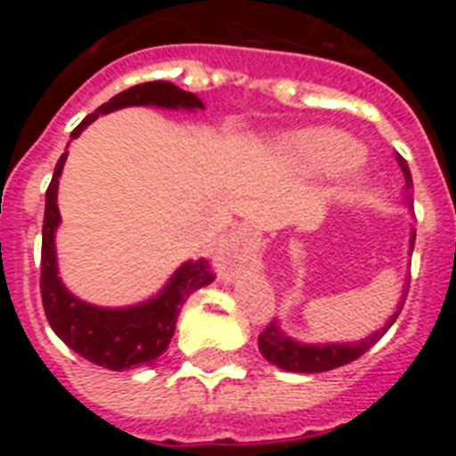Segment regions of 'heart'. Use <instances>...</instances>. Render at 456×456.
<instances>
[{
	"label": "heart",
	"instance_id": "obj_1",
	"mask_svg": "<svg viewBox=\"0 0 456 456\" xmlns=\"http://www.w3.org/2000/svg\"><path fill=\"white\" fill-rule=\"evenodd\" d=\"M278 148L310 171H342L358 164L363 157V148L352 136L329 127H313L281 136ZM356 184L358 178H352L347 189H354Z\"/></svg>",
	"mask_w": 456,
	"mask_h": 456
}]
</instances>
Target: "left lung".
I'll return each mask as SVG.
<instances>
[{
	"label": "left lung",
	"instance_id": "1",
	"mask_svg": "<svg viewBox=\"0 0 456 456\" xmlns=\"http://www.w3.org/2000/svg\"><path fill=\"white\" fill-rule=\"evenodd\" d=\"M397 164H400L402 173H404V203L409 205V209H413V180H411V171L409 164L402 159V155H397ZM413 244H416V231L411 228V237H409V253H413ZM406 292H409V278H406L404 289H402V299L397 304V310H395L393 315L388 317L381 329H377L374 333H370L368 338L358 342H301L297 338L288 336V333L281 329L276 320L260 333L257 338V347H260V354L267 358L269 363L276 365V368L285 370V372H299V374H317V372H326V370H336L340 365H347L352 361H356L358 356H363L370 347H372L374 342L381 340L386 331H388L390 326L395 324L397 315L402 313V305L406 301Z\"/></svg>",
	"mask_w": 456,
	"mask_h": 456
}]
</instances>
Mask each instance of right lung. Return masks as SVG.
Returning <instances> with one entry per match:
<instances>
[{
    "label": "right lung",
    "instance_id": "1",
    "mask_svg": "<svg viewBox=\"0 0 456 456\" xmlns=\"http://www.w3.org/2000/svg\"><path fill=\"white\" fill-rule=\"evenodd\" d=\"M125 107H159L196 111L205 109L203 100L183 91L171 82H146L118 93L114 98L88 114L75 127L70 139H77L86 125L98 116L111 114ZM68 152L59 157L54 175L45 193V219H43V251H40V297L52 331L68 347L100 368L130 370L139 365H152L167 352L175 333L180 310L196 289L215 281L209 265L200 260H187L180 265L155 297L123 308H104L79 299L63 285L56 263V228L61 224L56 193Z\"/></svg>",
    "mask_w": 456,
    "mask_h": 456
}]
</instances>
